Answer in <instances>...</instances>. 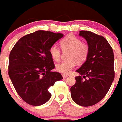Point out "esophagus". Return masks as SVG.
Wrapping results in <instances>:
<instances>
[{
  "label": "esophagus",
  "mask_w": 122,
  "mask_h": 122,
  "mask_svg": "<svg viewBox=\"0 0 122 122\" xmlns=\"http://www.w3.org/2000/svg\"><path fill=\"white\" fill-rule=\"evenodd\" d=\"M62 77H63L64 78H66V77H67L69 76H68V75L67 74H62Z\"/></svg>",
  "instance_id": "1"
}]
</instances>
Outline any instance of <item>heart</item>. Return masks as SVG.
Listing matches in <instances>:
<instances>
[{
    "label": "heart",
    "instance_id": "obj_1",
    "mask_svg": "<svg viewBox=\"0 0 122 122\" xmlns=\"http://www.w3.org/2000/svg\"><path fill=\"white\" fill-rule=\"evenodd\" d=\"M62 50H69L67 54L69 60L62 61L56 66V70L59 72L66 74L71 72L78 64L85 62L89 53V46L86 42H82L79 38L74 35H69L60 41ZM49 53L55 61H58L61 56V50L55 45L50 46Z\"/></svg>",
    "mask_w": 122,
    "mask_h": 122
}]
</instances>
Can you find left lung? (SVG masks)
<instances>
[{
	"label": "left lung",
	"mask_w": 122,
	"mask_h": 122,
	"mask_svg": "<svg viewBox=\"0 0 122 122\" xmlns=\"http://www.w3.org/2000/svg\"><path fill=\"white\" fill-rule=\"evenodd\" d=\"M79 35L89 46L88 57L77 72L76 84L71 88V97L82 107L100 102L110 88L115 77L114 55L112 46L101 35L81 31Z\"/></svg>",
	"instance_id": "8db88e82"
}]
</instances>
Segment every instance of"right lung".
<instances>
[{"label":"right lung","instance_id":"obj_1","mask_svg":"<svg viewBox=\"0 0 122 122\" xmlns=\"http://www.w3.org/2000/svg\"><path fill=\"white\" fill-rule=\"evenodd\" d=\"M63 36L39 30L22 37L10 51L9 76L17 94L29 105L46 103L51 96L48 88L63 79L51 71L55 66L49 53L50 46Z\"/></svg>","mask_w":122,"mask_h":122}]
</instances>
